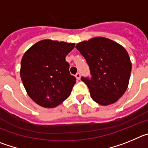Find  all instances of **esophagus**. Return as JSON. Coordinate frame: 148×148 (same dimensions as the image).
<instances>
[{
    "instance_id": "1",
    "label": "esophagus",
    "mask_w": 148,
    "mask_h": 148,
    "mask_svg": "<svg viewBox=\"0 0 148 148\" xmlns=\"http://www.w3.org/2000/svg\"><path fill=\"white\" fill-rule=\"evenodd\" d=\"M75 78H76L77 79H78V80H79V79H80V78H81L80 73H76V75H75Z\"/></svg>"
}]
</instances>
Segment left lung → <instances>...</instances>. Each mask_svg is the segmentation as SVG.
<instances>
[{
  "mask_svg": "<svg viewBox=\"0 0 148 148\" xmlns=\"http://www.w3.org/2000/svg\"><path fill=\"white\" fill-rule=\"evenodd\" d=\"M84 57L92 77H82L94 101L103 106L116 102L127 90L132 63L126 49L117 42L95 37L76 44Z\"/></svg>",
  "mask_w": 148,
  "mask_h": 148,
  "instance_id": "obj_1",
  "label": "left lung"
}]
</instances>
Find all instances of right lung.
I'll list each match as a JSON object with an SVG mask.
<instances>
[{
    "label": "right lung",
    "instance_id": "add662e5",
    "mask_svg": "<svg viewBox=\"0 0 148 148\" xmlns=\"http://www.w3.org/2000/svg\"><path fill=\"white\" fill-rule=\"evenodd\" d=\"M74 43L41 40L25 52L20 75L28 95L43 108H53L66 100L76 79L65 60Z\"/></svg>",
    "mask_w": 148,
    "mask_h": 148
}]
</instances>
